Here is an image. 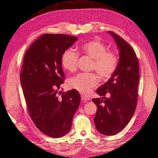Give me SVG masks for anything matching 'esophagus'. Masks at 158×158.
<instances>
[{"mask_svg":"<svg viewBox=\"0 0 158 158\" xmlns=\"http://www.w3.org/2000/svg\"><path fill=\"white\" fill-rule=\"evenodd\" d=\"M90 98L88 96H81V100L83 101H87V100H89Z\"/></svg>","mask_w":158,"mask_h":158,"instance_id":"obj_1","label":"esophagus"}]
</instances>
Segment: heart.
Here are the masks:
<instances>
[{
    "mask_svg": "<svg viewBox=\"0 0 158 158\" xmlns=\"http://www.w3.org/2000/svg\"><path fill=\"white\" fill-rule=\"evenodd\" d=\"M82 52L93 59L92 69L95 70L102 79L109 78L114 73L118 64L115 53L107 52L106 47L99 41H91L83 44ZM78 54L73 49H68L63 53L61 63L68 71H75ZM98 77L92 73H81L68 80V86L83 94H88L94 87L98 84Z\"/></svg>",
    "mask_w": 158,
    "mask_h": 158,
    "instance_id": "b5f03b06",
    "label": "heart"
}]
</instances>
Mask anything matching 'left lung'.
I'll return each instance as SVG.
<instances>
[{
  "label": "left lung",
  "mask_w": 158,
  "mask_h": 158,
  "mask_svg": "<svg viewBox=\"0 0 158 158\" xmlns=\"http://www.w3.org/2000/svg\"><path fill=\"white\" fill-rule=\"evenodd\" d=\"M119 50V62L115 71L96 93L102 98H94L97 106L94 117L96 130L111 136L122 130L135 113L139 82V66L135 50L121 36L108 31ZM107 93L109 98L104 96Z\"/></svg>",
  "instance_id": "1"
}]
</instances>
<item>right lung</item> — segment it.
<instances>
[{
	"instance_id": "1",
	"label": "right lung",
	"mask_w": 158,
	"mask_h": 158,
	"mask_svg": "<svg viewBox=\"0 0 158 158\" xmlns=\"http://www.w3.org/2000/svg\"><path fill=\"white\" fill-rule=\"evenodd\" d=\"M77 37L62 34H45L30 46L23 58L20 82L28 112L37 128L53 138L69 132L81 97L76 89L63 93L61 58Z\"/></svg>"
}]
</instances>
